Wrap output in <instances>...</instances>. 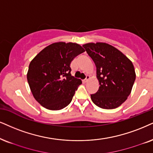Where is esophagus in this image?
<instances>
[{"label": "esophagus", "mask_w": 153, "mask_h": 153, "mask_svg": "<svg viewBox=\"0 0 153 153\" xmlns=\"http://www.w3.org/2000/svg\"><path fill=\"white\" fill-rule=\"evenodd\" d=\"M89 79H90V76H89V75H87L85 79V80H83V82H88V81L89 80Z\"/></svg>", "instance_id": "esophagus-1"}]
</instances>
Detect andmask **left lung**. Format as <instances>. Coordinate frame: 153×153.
I'll list each match as a JSON object with an SVG mask.
<instances>
[{
	"instance_id": "1",
	"label": "left lung",
	"mask_w": 153,
	"mask_h": 153,
	"mask_svg": "<svg viewBox=\"0 0 153 153\" xmlns=\"http://www.w3.org/2000/svg\"><path fill=\"white\" fill-rule=\"evenodd\" d=\"M97 68L100 82L91 100L102 109H112L123 104L130 94L136 80L134 67L124 54L106 43L82 45Z\"/></svg>"
}]
</instances>
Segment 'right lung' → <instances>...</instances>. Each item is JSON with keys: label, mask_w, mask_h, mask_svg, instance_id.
Segmentation results:
<instances>
[{"label": "right lung", "mask_w": 153, "mask_h": 153, "mask_svg": "<svg viewBox=\"0 0 153 153\" xmlns=\"http://www.w3.org/2000/svg\"><path fill=\"white\" fill-rule=\"evenodd\" d=\"M85 50L75 43L57 42L46 46L29 65L27 81L34 97L50 110H60L72 101L82 83L71 74V61Z\"/></svg>", "instance_id": "add662e5"}]
</instances>
